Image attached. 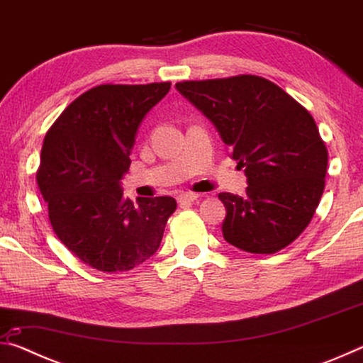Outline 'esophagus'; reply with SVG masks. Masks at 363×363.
<instances>
[{
	"label": "esophagus",
	"instance_id": "1",
	"mask_svg": "<svg viewBox=\"0 0 363 363\" xmlns=\"http://www.w3.org/2000/svg\"><path fill=\"white\" fill-rule=\"evenodd\" d=\"M199 199V194H192V192H186L181 194L177 196V203L179 205H187V203H194V201Z\"/></svg>",
	"mask_w": 363,
	"mask_h": 363
}]
</instances>
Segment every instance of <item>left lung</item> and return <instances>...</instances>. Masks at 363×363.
Returning <instances> with one entry per match:
<instances>
[{
	"label": "left lung",
	"instance_id": "obj_1",
	"mask_svg": "<svg viewBox=\"0 0 363 363\" xmlns=\"http://www.w3.org/2000/svg\"><path fill=\"white\" fill-rule=\"evenodd\" d=\"M247 176V194H219L224 240L272 255L296 240L322 199L328 153L314 118L277 84L255 75L176 83Z\"/></svg>",
	"mask_w": 363,
	"mask_h": 363
}]
</instances>
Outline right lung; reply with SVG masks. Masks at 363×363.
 Here are the masks:
<instances>
[{
    "mask_svg": "<svg viewBox=\"0 0 363 363\" xmlns=\"http://www.w3.org/2000/svg\"><path fill=\"white\" fill-rule=\"evenodd\" d=\"M171 83L101 84L77 97L48 131L36 173L59 240L102 272H125L157 253L173 196H123L121 179L145 115Z\"/></svg>",
    "mask_w": 363,
    "mask_h": 363,
    "instance_id": "right-lung-1",
    "label": "right lung"
}]
</instances>
